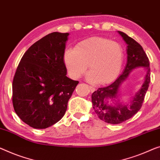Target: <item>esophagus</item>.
Here are the masks:
<instances>
[{"label":"esophagus","instance_id":"obj_1","mask_svg":"<svg viewBox=\"0 0 160 160\" xmlns=\"http://www.w3.org/2000/svg\"><path fill=\"white\" fill-rule=\"evenodd\" d=\"M89 88H90V91H91L92 92H94L95 90V88H93V87H92V86H89Z\"/></svg>","mask_w":160,"mask_h":160}]
</instances>
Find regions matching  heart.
I'll return each instance as SVG.
<instances>
[{
  "instance_id": "b5f03b06",
  "label": "heart",
  "mask_w": 160,
  "mask_h": 160,
  "mask_svg": "<svg viewBox=\"0 0 160 160\" xmlns=\"http://www.w3.org/2000/svg\"><path fill=\"white\" fill-rule=\"evenodd\" d=\"M123 50L118 43L103 37L82 40L75 49H67L64 62L74 78L84 75L89 65L88 80L108 84L118 77L123 62Z\"/></svg>"
}]
</instances>
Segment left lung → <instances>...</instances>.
Segmentation results:
<instances>
[{"label":"left lung","mask_w":160,"mask_h":160,"mask_svg":"<svg viewBox=\"0 0 160 160\" xmlns=\"http://www.w3.org/2000/svg\"><path fill=\"white\" fill-rule=\"evenodd\" d=\"M118 32L127 44V62L126 68L122 74L112 84L107 87L98 88L91 96L92 108L98 118L111 124L122 123L132 118L140 110L150 82L149 61L142 47L125 33L119 31ZM137 67H144L147 70L145 82L141 89L133 97L130 105L119 103L118 101H115L116 99H118L119 88L128 77L130 72ZM109 100L114 101L113 106L109 104Z\"/></svg>","instance_id":"8db88e82"}]
</instances>
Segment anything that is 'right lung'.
Returning <instances> with one entry per match:
<instances>
[{
	"label": "right lung",
	"mask_w": 160,
	"mask_h": 160,
	"mask_svg": "<svg viewBox=\"0 0 160 160\" xmlns=\"http://www.w3.org/2000/svg\"><path fill=\"white\" fill-rule=\"evenodd\" d=\"M68 36L53 32L42 38L28 49L16 69L13 108L32 128H46L58 122L79 83L66 76L64 53Z\"/></svg>",
	"instance_id": "obj_1"
}]
</instances>
